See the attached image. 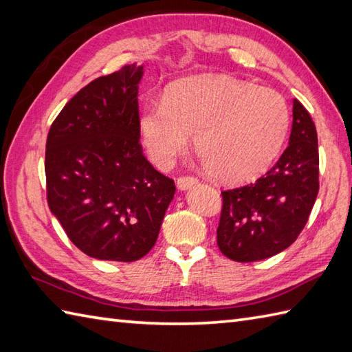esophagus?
<instances>
[{
	"label": "esophagus",
	"mask_w": 352,
	"mask_h": 352,
	"mask_svg": "<svg viewBox=\"0 0 352 352\" xmlns=\"http://www.w3.org/2000/svg\"><path fill=\"white\" fill-rule=\"evenodd\" d=\"M197 182H199V179L196 176H181V177H177V181H176L177 188L182 191L190 190L191 186H194Z\"/></svg>",
	"instance_id": "1"
}]
</instances>
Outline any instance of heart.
Masks as SVG:
<instances>
[{"mask_svg":"<svg viewBox=\"0 0 352 352\" xmlns=\"http://www.w3.org/2000/svg\"><path fill=\"white\" fill-rule=\"evenodd\" d=\"M289 124L291 111L278 91L223 75L171 84L162 104H146L138 116L140 138L156 166L170 167L192 135L209 173L232 184L271 166Z\"/></svg>","mask_w":352,"mask_h":352,"instance_id":"heart-1","label":"heart"}]
</instances>
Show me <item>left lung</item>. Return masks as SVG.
<instances>
[{"label":"left lung","instance_id":"8db88e82","mask_svg":"<svg viewBox=\"0 0 352 352\" xmlns=\"http://www.w3.org/2000/svg\"><path fill=\"white\" fill-rule=\"evenodd\" d=\"M289 146L267 173L239 188L221 191L217 229L221 253L236 262H254L283 252L306 226L319 191L315 123L294 99Z\"/></svg>","mask_w":352,"mask_h":352}]
</instances>
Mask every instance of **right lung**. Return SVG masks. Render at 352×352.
Returning <instances> with one entry per match:
<instances>
[{
    "instance_id": "1",
    "label": "right lung",
    "mask_w": 352,
    "mask_h": 352,
    "mask_svg": "<svg viewBox=\"0 0 352 352\" xmlns=\"http://www.w3.org/2000/svg\"><path fill=\"white\" fill-rule=\"evenodd\" d=\"M126 65L89 82L52 122L46 140V197L74 244L100 261L134 262L151 252L175 181L143 155L138 82Z\"/></svg>"
}]
</instances>
